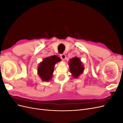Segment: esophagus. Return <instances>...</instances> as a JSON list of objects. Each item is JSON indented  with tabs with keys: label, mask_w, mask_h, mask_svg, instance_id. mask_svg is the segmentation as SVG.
<instances>
[{
	"label": "esophagus",
	"mask_w": 123,
	"mask_h": 123,
	"mask_svg": "<svg viewBox=\"0 0 123 123\" xmlns=\"http://www.w3.org/2000/svg\"><path fill=\"white\" fill-rule=\"evenodd\" d=\"M60 56L62 60H64V59H65L66 58V55L65 54H61L60 55Z\"/></svg>",
	"instance_id": "esophagus-1"
}]
</instances>
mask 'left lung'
<instances>
[{
	"mask_svg": "<svg viewBox=\"0 0 123 123\" xmlns=\"http://www.w3.org/2000/svg\"><path fill=\"white\" fill-rule=\"evenodd\" d=\"M69 64L70 72L74 78H77L84 70V67L80 59L78 57H73L71 59Z\"/></svg>",
	"mask_w": 123,
	"mask_h": 123,
	"instance_id": "left-lung-1",
	"label": "left lung"
}]
</instances>
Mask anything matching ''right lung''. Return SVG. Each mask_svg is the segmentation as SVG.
Instances as JSON below:
<instances>
[{
	"label": "right lung",
	"mask_w": 123,
	"mask_h": 123,
	"mask_svg": "<svg viewBox=\"0 0 123 123\" xmlns=\"http://www.w3.org/2000/svg\"><path fill=\"white\" fill-rule=\"evenodd\" d=\"M61 61L57 56L54 55L44 58L38 68V75L43 81H49L52 79L56 63Z\"/></svg>",
	"instance_id": "obj_1"
}]
</instances>
